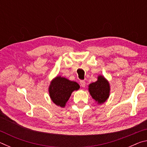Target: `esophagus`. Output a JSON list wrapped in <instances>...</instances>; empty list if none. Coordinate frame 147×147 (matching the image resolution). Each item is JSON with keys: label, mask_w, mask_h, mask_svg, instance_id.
I'll return each instance as SVG.
<instances>
[{"label": "esophagus", "mask_w": 147, "mask_h": 147, "mask_svg": "<svg viewBox=\"0 0 147 147\" xmlns=\"http://www.w3.org/2000/svg\"><path fill=\"white\" fill-rule=\"evenodd\" d=\"M80 85L82 88H85L86 87V82L84 80H81L80 81Z\"/></svg>", "instance_id": "34e87169"}]
</instances>
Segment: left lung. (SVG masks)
<instances>
[{
  "mask_svg": "<svg viewBox=\"0 0 147 147\" xmlns=\"http://www.w3.org/2000/svg\"><path fill=\"white\" fill-rule=\"evenodd\" d=\"M88 91L92 98L97 104H101L105 102L109 98L110 86L104 76L99 75L97 80L89 84Z\"/></svg>",
  "mask_w": 147,
  "mask_h": 147,
  "instance_id": "8db88e82",
  "label": "left lung"
}]
</instances>
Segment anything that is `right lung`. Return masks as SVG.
<instances>
[{
	"mask_svg": "<svg viewBox=\"0 0 147 147\" xmlns=\"http://www.w3.org/2000/svg\"><path fill=\"white\" fill-rule=\"evenodd\" d=\"M79 89V84L76 82L71 81L61 76H57L51 82L49 93L52 101L56 105L64 108L72 93Z\"/></svg>",
	"mask_w": 147,
	"mask_h": 147,
	"instance_id": "right-lung-1",
	"label": "right lung"
}]
</instances>
